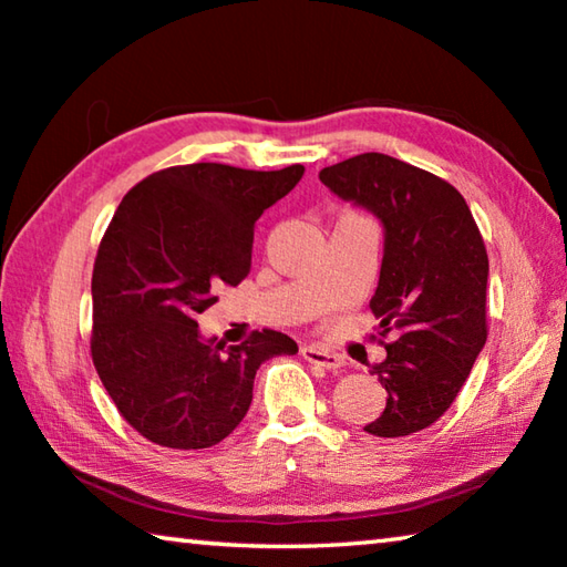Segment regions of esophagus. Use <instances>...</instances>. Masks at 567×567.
Wrapping results in <instances>:
<instances>
[{"label":"esophagus","instance_id":"34e87169","mask_svg":"<svg viewBox=\"0 0 567 567\" xmlns=\"http://www.w3.org/2000/svg\"><path fill=\"white\" fill-rule=\"evenodd\" d=\"M300 352H302V358L307 362L318 364V368H322V370H338L342 364L340 354H334V352L324 350V348H318V344H305Z\"/></svg>","mask_w":567,"mask_h":567}]
</instances>
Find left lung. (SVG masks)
<instances>
[{
    "mask_svg": "<svg viewBox=\"0 0 567 567\" xmlns=\"http://www.w3.org/2000/svg\"><path fill=\"white\" fill-rule=\"evenodd\" d=\"M320 179L375 215L385 235L370 310L382 338L395 330V342L372 368L388 402L364 433H417L453 405L485 348V243L463 195L402 159L364 152L324 167Z\"/></svg>",
    "mask_w": 567,
    "mask_h": 567,
    "instance_id": "left-lung-1",
    "label": "left lung"
}]
</instances>
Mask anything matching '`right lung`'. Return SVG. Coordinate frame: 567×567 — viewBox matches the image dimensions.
Instances as JSON below:
<instances>
[{
	"label": "right lung",
	"mask_w": 567,
	"mask_h": 567,
	"mask_svg": "<svg viewBox=\"0 0 567 567\" xmlns=\"http://www.w3.org/2000/svg\"><path fill=\"white\" fill-rule=\"evenodd\" d=\"M305 167L277 172L197 162L132 187L104 233L92 272V360L122 417L152 443L203 450L247 415L255 375L297 342L262 330L225 350L197 315L252 265L255 223Z\"/></svg>",
	"instance_id": "add662e5"
}]
</instances>
